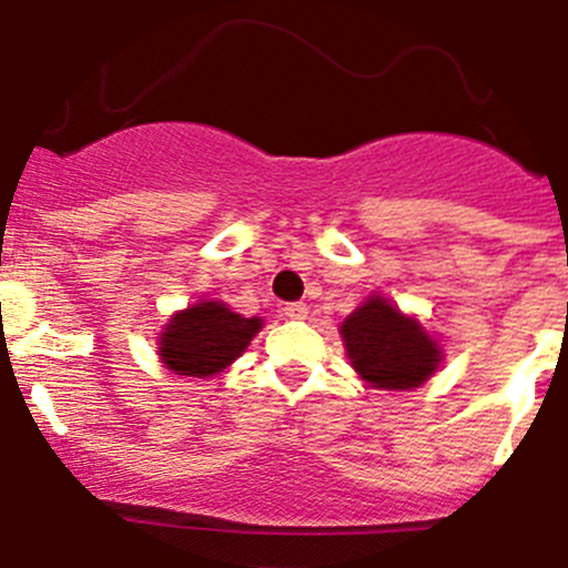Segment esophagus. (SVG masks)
Masks as SVG:
<instances>
[{
	"mask_svg": "<svg viewBox=\"0 0 568 568\" xmlns=\"http://www.w3.org/2000/svg\"><path fill=\"white\" fill-rule=\"evenodd\" d=\"M306 315H310V310H306V304H301V301L284 306V317H290V321H304Z\"/></svg>",
	"mask_w": 568,
	"mask_h": 568,
	"instance_id": "obj_1",
	"label": "esophagus"
}]
</instances>
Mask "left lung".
I'll use <instances>...</instances> for the list:
<instances>
[{"instance_id": "8db88e82", "label": "left lung", "mask_w": 568, "mask_h": 568, "mask_svg": "<svg viewBox=\"0 0 568 568\" xmlns=\"http://www.w3.org/2000/svg\"><path fill=\"white\" fill-rule=\"evenodd\" d=\"M351 365L362 379L387 390H409L435 374L440 351L429 334L385 298L374 295L339 328Z\"/></svg>"}]
</instances>
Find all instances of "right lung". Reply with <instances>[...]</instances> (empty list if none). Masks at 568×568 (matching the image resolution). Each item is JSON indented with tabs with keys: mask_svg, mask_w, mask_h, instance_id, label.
Wrapping results in <instances>:
<instances>
[{
	"mask_svg": "<svg viewBox=\"0 0 568 568\" xmlns=\"http://www.w3.org/2000/svg\"><path fill=\"white\" fill-rule=\"evenodd\" d=\"M262 328L258 317H242L217 301L189 306L161 334V359L181 376H212L229 368Z\"/></svg>",
	"mask_w": 568,
	"mask_h": 568,
	"instance_id": "add662e5",
	"label": "right lung"
}]
</instances>
